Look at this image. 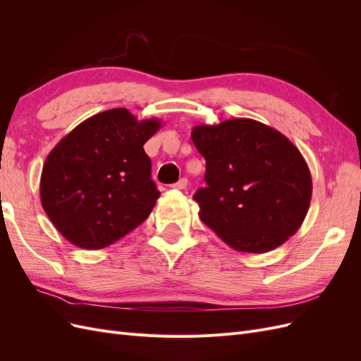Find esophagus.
I'll return each mask as SVG.
<instances>
[{
    "label": "esophagus",
    "mask_w": 361,
    "mask_h": 361,
    "mask_svg": "<svg viewBox=\"0 0 361 361\" xmlns=\"http://www.w3.org/2000/svg\"><path fill=\"white\" fill-rule=\"evenodd\" d=\"M187 185H188V180L185 179V178H182V179H179L176 183L173 185V188H176V190H185V188H187Z\"/></svg>",
    "instance_id": "1"
}]
</instances>
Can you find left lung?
<instances>
[{
    "mask_svg": "<svg viewBox=\"0 0 361 361\" xmlns=\"http://www.w3.org/2000/svg\"><path fill=\"white\" fill-rule=\"evenodd\" d=\"M206 159V187L194 200L200 220L243 253H267L298 231L312 200L307 162L277 129L231 118L191 130Z\"/></svg>",
    "mask_w": 361,
    "mask_h": 361,
    "instance_id": "8db88e82",
    "label": "left lung"
}]
</instances>
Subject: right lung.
I'll return each mask as SVG.
<instances>
[{"label": "right lung", "instance_id": "right-lung-1", "mask_svg": "<svg viewBox=\"0 0 361 361\" xmlns=\"http://www.w3.org/2000/svg\"><path fill=\"white\" fill-rule=\"evenodd\" d=\"M161 120H137L113 108L84 120L51 150L40 176V200L73 245L99 250L143 223L159 197L143 149Z\"/></svg>", "mask_w": 361, "mask_h": 361}]
</instances>
